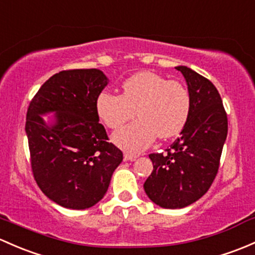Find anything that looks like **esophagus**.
<instances>
[{
  "instance_id": "34e87169",
  "label": "esophagus",
  "mask_w": 255,
  "mask_h": 255,
  "mask_svg": "<svg viewBox=\"0 0 255 255\" xmlns=\"http://www.w3.org/2000/svg\"><path fill=\"white\" fill-rule=\"evenodd\" d=\"M136 157H138V155L128 154V152H126V154L123 155V160H125V161H134Z\"/></svg>"
}]
</instances>
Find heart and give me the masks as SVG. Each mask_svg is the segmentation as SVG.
<instances>
[{
    "label": "heart",
    "instance_id": "b5f03b06",
    "mask_svg": "<svg viewBox=\"0 0 255 255\" xmlns=\"http://www.w3.org/2000/svg\"><path fill=\"white\" fill-rule=\"evenodd\" d=\"M95 106L109 128H120L138 115V120L114 133L112 140L126 151L139 152L157 135L167 139L182 132L191 115L192 98L182 83L144 71L123 82L122 94L101 92Z\"/></svg>",
    "mask_w": 255,
    "mask_h": 255
}]
</instances>
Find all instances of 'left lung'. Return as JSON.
<instances>
[{"mask_svg":"<svg viewBox=\"0 0 255 255\" xmlns=\"http://www.w3.org/2000/svg\"><path fill=\"white\" fill-rule=\"evenodd\" d=\"M176 69L191 93V115L166 154L149 155L154 168L144 183L149 199L165 209L186 208L208 192L227 136V115L215 85L188 67Z\"/></svg>","mask_w":255,"mask_h":255,"instance_id":"8db88e82","label":"left lung"}]
</instances>
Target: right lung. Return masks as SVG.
<instances>
[{
  "label": "right lung",
  "instance_id": "right-lung-1",
  "mask_svg": "<svg viewBox=\"0 0 255 255\" xmlns=\"http://www.w3.org/2000/svg\"><path fill=\"white\" fill-rule=\"evenodd\" d=\"M107 84L100 69L62 71L41 85L26 112L34 178L63 208L83 210L100 202L123 160L96 112V98ZM50 113L46 123L42 116Z\"/></svg>",
  "mask_w": 255,
  "mask_h": 255
}]
</instances>
